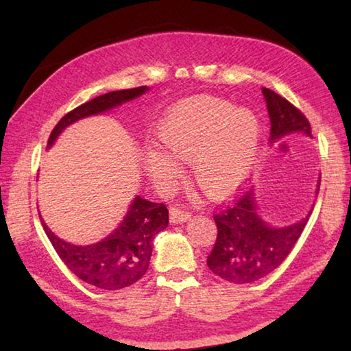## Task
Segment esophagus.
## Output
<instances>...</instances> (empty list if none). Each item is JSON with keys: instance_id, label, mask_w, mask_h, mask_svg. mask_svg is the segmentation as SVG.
Listing matches in <instances>:
<instances>
[{"instance_id": "obj_1", "label": "esophagus", "mask_w": 351, "mask_h": 351, "mask_svg": "<svg viewBox=\"0 0 351 351\" xmlns=\"http://www.w3.org/2000/svg\"><path fill=\"white\" fill-rule=\"evenodd\" d=\"M192 218L189 212L180 209V207H170V221L175 223V224H180V223H186L189 219Z\"/></svg>"}]
</instances>
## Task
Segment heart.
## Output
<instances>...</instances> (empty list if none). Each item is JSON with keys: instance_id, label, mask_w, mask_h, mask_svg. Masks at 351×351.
<instances>
[{"instance_id": "1", "label": "heart", "mask_w": 351, "mask_h": 351, "mask_svg": "<svg viewBox=\"0 0 351 351\" xmlns=\"http://www.w3.org/2000/svg\"><path fill=\"white\" fill-rule=\"evenodd\" d=\"M158 147L142 164L154 186L167 190L180 178L176 161L190 162L197 186L210 198H224L241 186L257 156L260 123L251 111L215 97H193L165 112L156 127Z\"/></svg>"}]
</instances>
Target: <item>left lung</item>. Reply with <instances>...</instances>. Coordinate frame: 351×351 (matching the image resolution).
<instances>
[{"label":"left lung","mask_w":351,"mask_h":351,"mask_svg":"<svg viewBox=\"0 0 351 351\" xmlns=\"http://www.w3.org/2000/svg\"><path fill=\"white\" fill-rule=\"evenodd\" d=\"M261 93L271 121V142L294 133H304L311 138L310 122L294 105L268 88H263ZM319 184L320 180H317L316 193H319ZM311 210L300 221L277 228L261 218L254 189L247 190L213 217L218 235L207 257V266L213 274L230 283L260 280L278 268L293 251Z\"/></svg>","instance_id":"8db88e82"}]
</instances>
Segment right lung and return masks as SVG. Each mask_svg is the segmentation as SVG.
Returning a JSON list of instances; mask_svg holds the SVG:
<instances>
[{"label": "right lung", "mask_w": 351, "mask_h": 351, "mask_svg": "<svg viewBox=\"0 0 351 351\" xmlns=\"http://www.w3.org/2000/svg\"><path fill=\"white\" fill-rule=\"evenodd\" d=\"M147 91V86L111 91L77 106L63 116L52 130L47 148L54 145L63 130L74 122L104 114L141 97ZM40 219L58 257L73 274L96 288L116 291L136 283L147 272L153 251L152 240L169 226V210L162 203H152L136 195L121 224L110 235L93 245H73L64 241L47 228L41 215Z\"/></svg>", "instance_id": "add662e5"}]
</instances>
